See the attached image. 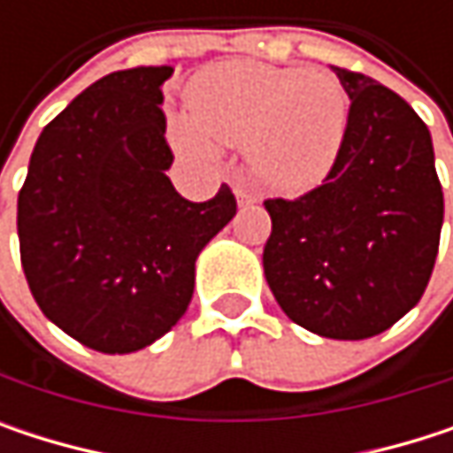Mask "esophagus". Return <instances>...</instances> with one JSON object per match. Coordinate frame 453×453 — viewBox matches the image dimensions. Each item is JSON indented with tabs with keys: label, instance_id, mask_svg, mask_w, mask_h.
I'll use <instances>...</instances> for the list:
<instances>
[{
	"label": "esophagus",
	"instance_id": "1",
	"mask_svg": "<svg viewBox=\"0 0 453 453\" xmlns=\"http://www.w3.org/2000/svg\"><path fill=\"white\" fill-rule=\"evenodd\" d=\"M235 199H238V204H241V207H246V204H257V202H259V196H257L254 191H249L246 186H235Z\"/></svg>",
	"mask_w": 453,
	"mask_h": 453
}]
</instances>
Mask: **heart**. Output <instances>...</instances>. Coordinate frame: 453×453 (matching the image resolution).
<instances>
[{"instance_id":"1","label":"heart","mask_w":453,"mask_h":453,"mask_svg":"<svg viewBox=\"0 0 453 453\" xmlns=\"http://www.w3.org/2000/svg\"><path fill=\"white\" fill-rule=\"evenodd\" d=\"M191 115H175L170 138L191 159L215 162L220 143H246L257 178L302 194L333 170L349 126V96L322 70L230 59L188 86Z\"/></svg>"}]
</instances>
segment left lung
<instances>
[{
  "label": "left lung",
  "instance_id": "8db88e82",
  "mask_svg": "<svg viewBox=\"0 0 453 453\" xmlns=\"http://www.w3.org/2000/svg\"><path fill=\"white\" fill-rule=\"evenodd\" d=\"M351 99L341 154L312 191L267 199L262 265L280 310L322 338L362 341L422 299L443 226L433 138L378 81L333 67Z\"/></svg>",
  "mask_w": 453,
  "mask_h": 453
}]
</instances>
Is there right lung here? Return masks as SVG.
Masks as SVG:
<instances>
[{
	"instance_id": "1",
	"label": "right lung",
	"mask_w": 453,
	"mask_h": 453,
	"mask_svg": "<svg viewBox=\"0 0 453 453\" xmlns=\"http://www.w3.org/2000/svg\"><path fill=\"white\" fill-rule=\"evenodd\" d=\"M170 75V65H141L91 83L42 131L18 196L36 304L102 354L138 351L186 315L196 257L235 215L227 186L188 202L167 178Z\"/></svg>"
}]
</instances>
